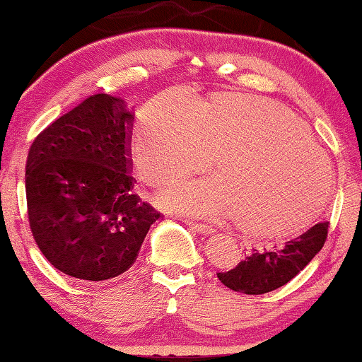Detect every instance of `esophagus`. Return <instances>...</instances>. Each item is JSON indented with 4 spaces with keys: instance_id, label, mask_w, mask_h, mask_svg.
<instances>
[{
    "instance_id": "obj_1",
    "label": "esophagus",
    "mask_w": 362,
    "mask_h": 362,
    "mask_svg": "<svg viewBox=\"0 0 362 362\" xmlns=\"http://www.w3.org/2000/svg\"><path fill=\"white\" fill-rule=\"evenodd\" d=\"M185 223L189 226V228L201 233V235H212L214 230L211 226H207L204 223H198V222H193V220H185Z\"/></svg>"
}]
</instances>
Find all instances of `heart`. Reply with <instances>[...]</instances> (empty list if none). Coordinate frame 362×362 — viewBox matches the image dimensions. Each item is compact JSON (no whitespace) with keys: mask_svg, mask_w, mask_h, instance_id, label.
I'll list each match as a JSON object with an SVG mask.
<instances>
[{"mask_svg":"<svg viewBox=\"0 0 362 362\" xmlns=\"http://www.w3.org/2000/svg\"><path fill=\"white\" fill-rule=\"evenodd\" d=\"M134 153L140 175L155 187L201 173L217 156L218 177L169 189L168 199L199 216H231L260 238L302 228L332 185L329 158L302 121L247 94L198 103L180 93L156 95L137 115Z\"/></svg>","mask_w":362,"mask_h":362,"instance_id":"b5f03b06","label":"heart"}]
</instances>
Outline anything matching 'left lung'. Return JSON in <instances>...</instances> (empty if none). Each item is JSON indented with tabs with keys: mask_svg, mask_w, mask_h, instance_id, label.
<instances>
[{
	"mask_svg": "<svg viewBox=\"0 0 362 362\" xmlns=\"http://www.w3.org/2000/svg\"><path fill=\"white\" fill-rule=\"evenodd\" d=\"M327 222L316 223L302 235L268 250H252L235 268L217 273L220 283L228 289L247 296L279 289L296 278L322 249L327 238Z\"/></svg>",
	"mask_w": 362,
	"mask_h": 362,
	"instance_id": "8db88e82",
	"label": "left lung"
}]
</instances>
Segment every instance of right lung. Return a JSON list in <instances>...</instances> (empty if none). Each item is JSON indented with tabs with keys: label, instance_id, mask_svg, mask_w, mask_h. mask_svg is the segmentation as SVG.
<instances>
[{
	"label": "right lung",
	"instance_id": "obj_1",
	"mask_svg": "<svg viewBox=\"0 0 362 362\" xmlns=\"http://www.w3.org/2000/svg\"><path fill=\"white\" fill-rule=\"evenodd\" d=\"M132 122L121 97L95 94L49 124L30 146V228L47 262L71 278L119 276L161 217L132 192Z\"/></svg>",
	"mask_w": 362,
	"mask_h": 362
}]
</instances>
